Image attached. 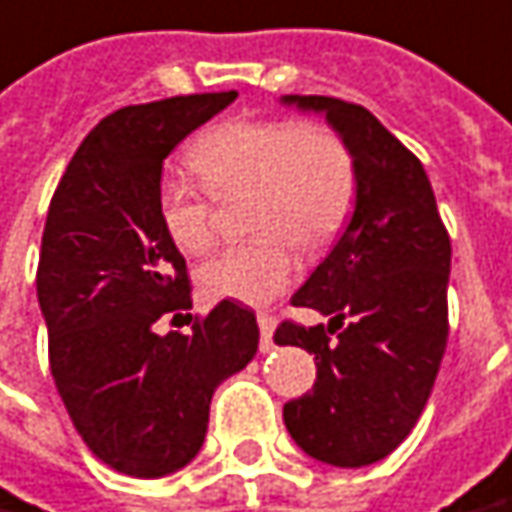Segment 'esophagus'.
<instances>
[{
  "instance_id": "34e87169",
  "label": "esophagus",
  "mask_w": 512,
  "mask_h": 512,
  "mask_svg": "<svg viewBox=\"0 0 512 512\" xmlns=\"http://www.w3.org/2000/svg\"><path fill=\"white\" fill-rule=\"evenodd\" d=\"M257 324H260V349L263 352L274 349L271 335H274V327H277V318L271 316V313H257Z\"/></svg>"
}]
</instances>
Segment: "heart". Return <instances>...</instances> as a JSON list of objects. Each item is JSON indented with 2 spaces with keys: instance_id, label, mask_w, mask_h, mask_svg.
<instances>
[{
  "instance_id": "1",
  "label": "heart",
  "mask_w": 512,
  "mask_h": 512,
  "mask_svg": "<svg viewBox=\"0 0 512 512\" xmlns=\"http://www.w3.org/2000/svg\"><path fill=\"white\" fill-rule=\"evenodd\" d=\"M191 166L216 199L249 194L246 224L257 232L199 266L196 280L207 299L271 302L299 274L296 244H330L355 202V157L341 135L318 124L224 121L196 138ZM209 195L177 174L157 185L160 227L185 255H199L213 241Z\"/></svg>"
}]
</instances>
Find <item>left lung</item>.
Instances as JSON below:
<instances>
[{"label":"left lung","instance_id":"8db88e82","mask_svg":"<svg viewBox=\"0 0 512 512\" xmlns=\"http://www.w3.org/2000/svg\"><path fill=\"white\" fill-rule=\"evenodd\" d=\"M282 102L324 113L355 157V213L332 252L291 296L330 324L282 321L274 341L316 355V385L285 405L307 455L371 466L416 427L449 338L452 244L427 171L363 105L332 96Z\"/></svg>","mask_w":512,"mask_h":512}]
</instances>
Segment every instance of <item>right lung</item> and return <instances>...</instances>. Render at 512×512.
Listing matches in <instances>:
<instances>
[{"instance_id": "right-lung-1", "label": "right lung", "mask_w": 512, "mask_h": 512, "mask_svg": "<svg viewBox=\"0 0 512 512\" xmlns=\"http://www.w3.org/2000/svg\"><path fill=\"white\" fill-rule=\"evenodd\" d=\"M235 96H171L110 113L49 202L35 274L49 368L82 441L127 477L155 480L191 463L213 391L257 352L255 313L230 299L191 332L157 327L191 310L185 257L157 219L163 160Z\"/></svg>"}]
</instances>
